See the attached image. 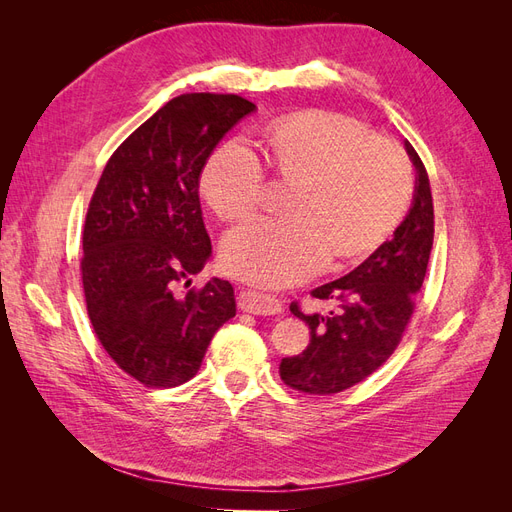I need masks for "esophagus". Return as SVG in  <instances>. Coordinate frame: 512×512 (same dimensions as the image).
Returning a JSON list of instances; mask_svg holds the SVG:
<instances>
[{"label": "esophagus", "mask_w": 512, "mask_h": 512, "mask_svg": "<svg viewBox=\"0 0 512 512\" xmlns=\"http://www.w3.org/2000/svg\"><path fill=\"white\" fill-rule=\"evenodd\" d=\"M239 307L243 312L258 314V316H275L282 312V303L277 301L271 294H262L256 290H241L239 292Z\"/></svg>", "instance_id": "obj_1"}]
</instances>
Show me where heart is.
Returning <instances> with one entry per match:
<instances>
[{"instance_id": "heart-1", "label": "heart", "mask_w": 512, "mask_h": 512, "mask_svg": "<svg viewBox=\"0 0 512 512\" xmlns=\"http://www.w3.org/2000/svg\"><path fill=\"white\" fill-rule=\"evenodd\" d=\"M262 160L290 183L284 218L228 232L226 267L245 282L286 286L333 265L356 262L389 239L412 200V168L401 147L342 115L303 111L269 123ZM252 149L215 147L198 177L200 196L220 220H245L262 198Z\"/></svg>"}]
</instances>
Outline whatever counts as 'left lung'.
Wrapping results in <instances>:
<instances>
[{
    "mask_svg": "<svg viewBox=\"0 0 512 512\" xmlns=\"http://www.w3.org/2000/svg\"><path fill=\"white\" fill-rule=\"evenodd\" d=\"M406 153L416 170L412 205L393 237L335 282L318 286L316 299H331L327 316L290 312L309 324V346L280 363L282 380L309 395L350 389L389 359L414 312L433 245V200L427 170L414 147Z\"/></svg>",
    "mask_w": 512,
    "mask_h": 512,
    "instance_id": "8db88e82",
    "label": "left lung"
}]
</instances>
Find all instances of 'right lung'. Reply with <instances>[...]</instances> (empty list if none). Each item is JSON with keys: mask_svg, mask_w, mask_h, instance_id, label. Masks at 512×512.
<instances>
[{"mask_svg": "<svg viewBox=\"0 0 512 512\" xmlns=\"http://www.w3.org/2000/svg\"><path fill=\"white\" fill-rule=\"evenodd\" d=\"M256 104L241 96L183 94L136 128L108 160L83 230L87 314L108 356L145 386L196 376L213 335L237 314L235 290L203 271L211 241L198 200L209 153Z\"/></svg>", "mask_w": 512, "mask_h": 512, "instance_id": "right-lung-1", "label": "right lung"}]
</instances>
